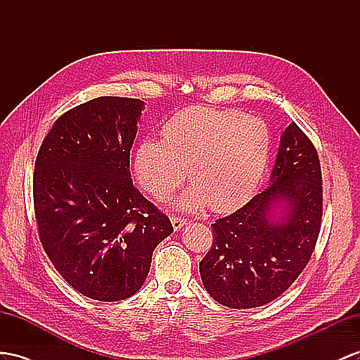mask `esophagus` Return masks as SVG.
<instances>
[{
    "label": "esophagus",
    "mask_w": 360,
    "mask_h": 360,
    "mask_svg": "<svg viewBox=\"0 0 360 360\" xmlns=\"http://www.w3.org/2000/svg\"><path fill=\"white\" fill-rule=\"evenodd\" d=\"M170 220H172V225H173V229H174V231H179V229H181L182 226H186V225H187V220H186V219H181V217H172Z\"/></svg>",
    "instance_id": "obj_1"
}]
</instances>
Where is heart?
I'll use <instances>...</instances> for the list:
<instances>
[{
	"mask_svg": "<svg viewBox=\"0 0 360 360\" xmlns=\"http://www.w3.org/2000/svg\"><path fill=\"white\" fill-rule=\"evenodd\" d=\"M271 153L263 120L238 110L193 106L164 127V140L146 138L135 153L140 186L162 199L188 178L191 186L173 202L182 211L207 207L219 213L246 204ZM189 170H186V167Z\"/></svg>",
	"mask_w": 360,
	"mask_h": 360,
	"instance_id": "b5f03b06",
	"label": "heart"
}]
</instances>
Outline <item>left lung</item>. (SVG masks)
I'll return each mask as SVG.
<instances>
[{
  "instance_id": "obj_1",
  "label": "left lung",
  "mask_w": 360,
  "mask_h": 360,
  "mask_svg": "<svg viewBox=\"0 0 360 360\" xmlns=\"http://www.w3.org/2000/svg\"><path fill=\"white\" fill-rule=\"evenodd\" d=\"M322 178L318 153L297 123L280 138L268 188L213 224L199 263L204 288L231 309L278 298L306 268L319 236Z\"/></svg>"
}]
</instances>
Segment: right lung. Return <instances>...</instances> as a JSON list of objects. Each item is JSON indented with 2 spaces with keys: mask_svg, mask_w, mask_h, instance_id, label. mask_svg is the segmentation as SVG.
Returning <instances> with one entry per match:
<instances>
[{
  "mask_svg": "<svg viewBox=\"0 0 360 360\" xmlns=\"http://www.w3.org/2000/svg\"><path fill=\"white\" fill-rule=\"evenodd\" d=\"M144 101L97 97L70 109L45 136L33 200L45 252L65 281L97 301L141 289L152 254L173 233L138 191L129 156Z\"/></svg>",
  "mask_w": 360,
  "mask_h": 360,
  "instance_id": "right-lung-1",
  "label": "right lung"
}]
</instances>
